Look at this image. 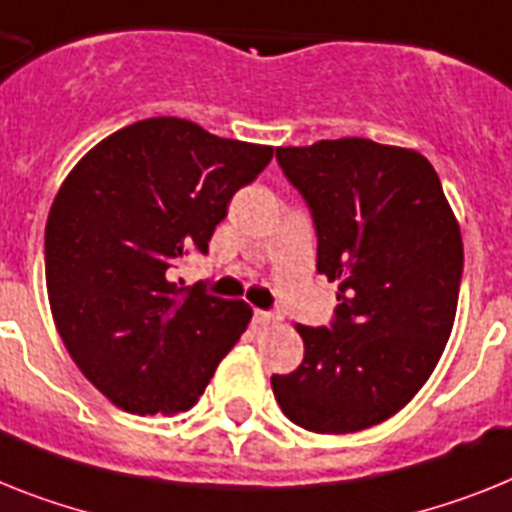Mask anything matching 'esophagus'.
<instances>
[{
    "label": "esophagus",
    "instance_id": "esophagus-1",
    "mask_svg": "<svg viewBox=\"0 0 512 512\" xmlns=\"http://www.w3.org/2000/svg\"><path fill=\"white\" fill-rule=\"evenodd\" d=\"M255 320L260 322V325H278V322H281V315H276V312H263V309H257Z\"/></svg>",
    "mask_w": 512,
    "mask_h": 512
}]
</instances>
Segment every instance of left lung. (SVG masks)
Here are the masks:
<instances>
[{
	"instance_id": "8db88e82",
	"label": "left lung",
	"mask_w": 512,
	"mask_h": 512,
	"mask_svg": "<svg viewBox=\"0 0 512 512\" xmlns=\"http://www.w3.org/2000/svg\"><path fill=\"white\" fill-rule=\"evenodd\" d=\"M317 226V273L338 281L333 328L296 325L304 362L273 375L281 411L317 435L375 427L440 362L458 307L461 226L432 163L364 137L276 148Z\"/></svg>"
}]
</instances>
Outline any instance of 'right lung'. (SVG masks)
<instances>
[{
  "mask_svg": "<svg viewBox=\"0 0 512 512\" xmlns=\"http://www.w3.org/2000/svg\"><path fill=\"white\" fill-rule=\"evenodd\" d=\"M270 145L210 135L190 119L127 124L75 163L46 221V291L72 362L117 409H192L252 320L166 278L208 242Z\"/></svg>",
  "mask_w": 512,
  "mask_h": 512,
  "instance_id": "right-lung-1",
  "label": "right lung"
}]
</instances>
